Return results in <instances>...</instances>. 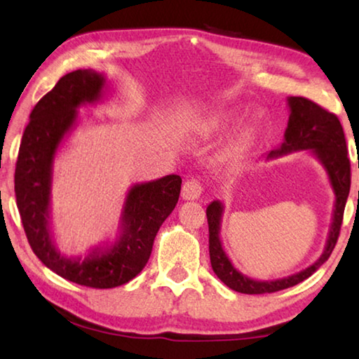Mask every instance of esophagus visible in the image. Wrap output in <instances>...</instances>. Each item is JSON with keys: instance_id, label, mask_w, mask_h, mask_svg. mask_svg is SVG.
I'll return each mask as SVG.
<instances>
[{"instance_id": "1", "label": "esophagus", "mask_w": 359, "mask_h": 359, "mask_svg": "<svg viewBox=\"0 0 359 359\" xmlns=\"http://www.w3.org/2000/svg\"><path fill=\"white\" fill-rule=\"evenodd\" d=\"M203 193V184L199 179H188L185 180L184 187H182V198L187 199V201H194V199H198L201 196Z\"/></svg>"}]
</instances>
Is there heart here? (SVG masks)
I'll use <instances>...</instances> for the list:
<instances>
[{
  "mask_svg": "<svg viewBox=\"0 0 359 359\" xmlns=\"http://www.w3.org/2000/svg\"><path fill=\"white\" fill-rule=\"evenodd\" d=\"M228 115H217V117L212 118L209 121V128L210 130H217V128H222V126H224L228 123ZM241 147H242V137H238V139H233L228 145L226 149H224L223 151V156L224 158H234L239 155L241 151Z\"/></svg>",
  "mask_w": 359,
  "mask_h": 359,
  "instance_id": "1",
  "label": "heart"
}]
</instances>
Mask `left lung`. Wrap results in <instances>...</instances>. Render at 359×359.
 Here are the masks:
<instances>
[{"label": "left lung", "mask_w": 359, "mask_h": 359, "mask_svg": "<svg viewBox=\"0 0 359 359\" xmlns=\"http://www.w3.org/2000/svg\"><path fill=\"white\" fill-rule=\"evenodd\" d=\"M290 107L288 125L283 135V142L277 149L267 154L266 160L288 155L291 151L309 150L325 168L330 177L334 196V209L330 233H327L325 250L321 257L306 269L296 272L293 276L277 278V280H255V278L242 274L231 263L228 255L224 253L220 241V224L223 215V204L212 201L208 205L209 223V255L212 269L220 280L231 290L244 294H264L274 293L285 288L294 287L302 280L311 277L318 267L330 258L339 238L340 224H342L345 203L350 193V160L347 156V142L342 125L337 115L327 112L313 101L302 96H290L287 100ZM359 168V165H358Z\"/></svg>", "instance_id": "8db88e82"}]
</instances>
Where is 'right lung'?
I'll return each instance as SVG.
<instances>
[{
  "mask_svg": "<svg viewBox=\"0 0 359 359\" xmlns=\"http://www.w3.org/2000/svg\"><path fill=\"white\" fill-rule=\"evenodd\" d=\"M107 79L93 69L63 76L29 114L15 166V199L33 252L48 269L66 280L90 288H115L144 269L158 229L179 201L182 179L165 177L136 184L126 194L118 236L85 257H66L50 231L53 160L77 121V109L102 98Z\"/></svg>",
  "mask_w": 359,
  "mask_h": 359,
  "instance_id": "obj_1",
  "label": "right lung"
}]
</instances>
